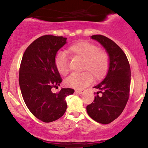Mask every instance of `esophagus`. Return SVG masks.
<instances>
[{
    "label": "esophagus",
    "instance_id": "34e87169",
    "mask_svg": "<svg viewBox=\"0 0 148 148\" xmlns=\"http://www.w3.org/2000/svg\"><path fill=\"white\" fill-rule=\"evenodd\" d=\"M75 92H76V93H78V94L81 95V94H83V93H84L85 90H84V89H81V90H76Z\"/></svg>",
    "mask_w": 148,
    "mask_h": 148
}]
</instances>
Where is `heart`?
I'll return each mask as SVG.
<instances>
[{"instance_id": "heart-1", "label": "heart", "mask_w": 148, "mask_h": 148, "mask_svg": "<svg viewBox=\"0 0 148 148\" xmlns=\"http://www.w3.org/2000/svg\"><path fill=\"white\" fill-rule=\"evenodd\" d=\"M72 58L82 60L81 74H73L65 80L66 86L76 89H81L92 82L102 79L109 67V56L105 51L99 49L94 44L81 41L74 44L66 50ZM56 68L61 75H67L69 72V63L63 52L57 54L55 58Z\"/></svg>"}]
</instances>
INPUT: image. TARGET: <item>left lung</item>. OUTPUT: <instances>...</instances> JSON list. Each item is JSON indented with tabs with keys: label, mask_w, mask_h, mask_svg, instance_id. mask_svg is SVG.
Segmentation results:
<instances>
[{
	"label": "left lung",
	"mask_w": 148,
	"mask_h": 148,
	"mask_svg": "<svg viewBox=\"0 0 148 148\" xmlns=\"http://www.w3.org/2000/svg\"><path fill=\"white\" fill-rule=\"evenodd\" d=\"M91 38L105 49L109 56V67L105 79L94 87L99 91L95 96L93 102L86 107V110L95 121L106 125L118 118L128 101L130 65L123 51L111 39L101 35H92Z\"/></svg>",
	"instance_id": "obj_1"
}]
</instances>
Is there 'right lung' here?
I'll return each instance as SVG.
<instances>
[{"instance_id":"obj_1","label":"right lung","mask_w":148,"mask_h":148,"mask_svg":"<svg viewBox=\"0 0 148 148\" xmlns=\"http://www.w3.org/2000/svg\"><path fill=\"white\" fill-rule=\"evenodd\" d=\"M66 43V37L44 35L28 46L22 58L18 75L22 97L30 111L45 123L64 115L67 107L65 97L74 92L72 88H62L58 93L51 91L62 82L55 58Z\"/></svg>"}]
</instances>
